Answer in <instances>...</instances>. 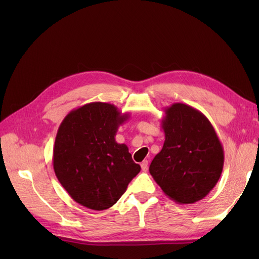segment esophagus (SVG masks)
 Returning a JSON list of instances; mask_svg holds the SVG:
<instances>
[{"label": "esophagus", "mask_w": 259, "mask_h": 259, "mask_svg": "<svg viewBox=\"0 0 259 259\" xmlns=\"http://www.w3.org/2000/svg\"><path fill=\"white\" fill-rule=\"evenodd\" d=\"M142 169L144 171H147L148 170V161H143L142 162Z\"/></svg>", "instance_id": "esophagus-1"}]
</instances>
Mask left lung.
I'll list each match as a JSON object with an SVG mask.
<instances>
[{"instance_id":"8db88e82","label":"left lung","mask_w":259,"mask_h":259,"mask_svg":"<svg viewBox=\"0 0 259 259\" xmlns=\"http://www.w3.org/2000/svg\"><path fill=\"white\" fill-rule=\"evenodd\" d=\"M165 140L149 171L165 195L179 204L205 198L224 167V149L213 125L197 109L176 103L164 109Z\"/></svg>"}]
</instances>
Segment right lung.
Returning <instances> with one entry per match:
<instances>
[{"instance_id": "add662e5", "label": "right lung", "mask_w": 259, "mask_h": 259, "mask_svg": "<svg viewBox=\"0 0 259 259\" xmlns=\"http://www.w3.org/2000/svg\"><path fill=\"white\" fill-rule=\"evenodd\" d=\"M127 119L130 114L114 105L95 101L70 111L61 122L53 166L61 186L82 206L111 207L140 171L127 146L115 142L117 128Z\"/></svg>"}]
</instances>
